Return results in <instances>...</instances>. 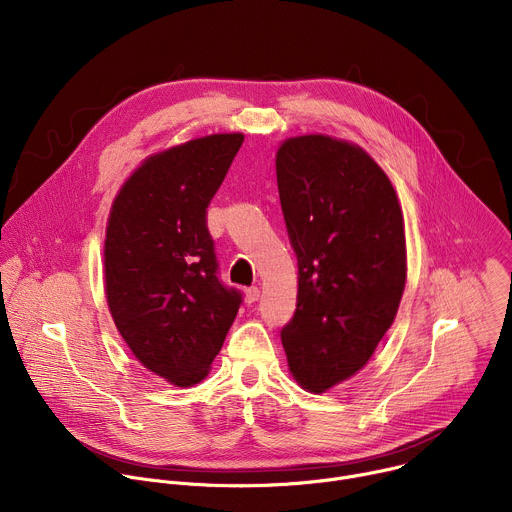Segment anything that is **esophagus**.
<instances>
[{
  "label": "esophagus",
  "mask_w": 512,
  "mask_h": 512,
  "mask_svg": "<svg viewBox=\"0 0 512 512\" xmlns=\"http://www.w3.org/2000/svg\"><path fill=\"white\" fill-rule=\"evenodd\" d=\"M245 298H247L249 304L257 302V300L261 298V289H259V287H247V289H245Z\"/></svg>",
  "instance_id": "1"
}]
</instances>
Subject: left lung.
I'll return each mask as SVG.
<instances>
[{"label": "left lung", "mask_w": 512, "mask_h": 512, "mask_svg": "<svg viewBox=\"0 0 512 512\" xmlns=\"http://www.w3.org/2000/svg\"><path fill=\"white\" fill-rule=\"evenodd\" d=\"M275 172L298 255V308L281 344L296 383L326 393L369 362L395 322L407 281L403 210L383 168L346 139L287 137Z\"/></svg>", "instance_id": "8db88e82"}]
</instances>
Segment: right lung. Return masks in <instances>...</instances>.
<instances>
[{"label":"right lung","mask_w":512,"mask_h":512,"mask_svg":"<svg viewBox=\"0 0 512 512\" xmlns=\"http://www.w3.org/2000/svg\"><path fill=\"white\" fill-rule=\"evenodd\" d=\"M243 139L212 133L148 156L109 210V312L141 367L180 389L208 377L239 312L241 294L216 277L206 206Z\"/></svg>","instance_id":"obj_1"}]
</instances>
